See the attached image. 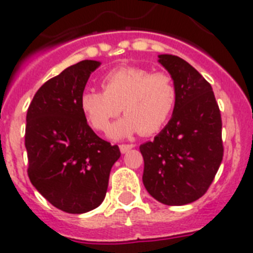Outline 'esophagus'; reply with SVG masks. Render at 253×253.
Here are the masks:
<instances>
[{
  "instance_id": "34e87169",
  "label": "esophagus",
  "mask_w": 253,
  "mask_h": 253,
  "mask_svg": "<svg viewBox=\"0 0 253 253\" xmlns=\"http://www.w3.org/2000/svg\"><path fill=\"white\" fill-rule=\"evenodd\" d=\"M132 148H135V145L133 144H121L120 145L121 153H127L129 149H132Z\"/></svg>"
}]
</instances>
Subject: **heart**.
Wrapping results in <instances>:
<instances>
[{"label": "heart", "mask_w": 253, "mask_h": 253, "mask_svg": "<svg viewBox=\"0 0 253 253\" xmlns=\"http://www.w3.org/2000/svg\"><path fill=\"white\" fill-rule=\"evenodd\" d=\"M103 91L85 90L80 108L96 131L105 132L112 120L126 113L111 129L113 137L131 133L153 135L163 128L177 104L178 91L172 75L144 67L125 66L112 70L102 80Z\"/></svg>", "instance_id": "b5f03b06"}]
</instances>
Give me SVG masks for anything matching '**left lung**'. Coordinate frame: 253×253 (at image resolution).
<instances>
[{
    "label": "left lung",
    "instance_id": "1",
    "mask_svg": "<svg viewBox=\"0 0 253 253\" xmlns=\"http://www.w3.org/2000/svg\"><path fill=\"white\" fill-rule=\"evenodd\" d=\"M159 62L178 98L168 125L140 146L142 182L159 203L186 205L205 195L221 164V114L211 85L190 63L172 54H160Z\"/></svg>",
    "mask_w": 253,
    "mask_h": 253
}]
</instances>
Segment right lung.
I'll return each instance as SVG.
<instances>
[{
	"mask_svg": "<svg viewBox=\"0 0 253 253\" xmlns=\"http://www.w3.org/2000/svg\"><path fill=\"white\" fill-rule=\"evenodd\" d=\"M99 65L84 60L45 81L26 113L30 182L54 208L70 214L103 203L111 169L121 157L117 145L90 128L80 108L87 79Z\"/></svg>",
	"mask_w": 253,
	"mask_h": 253,
	"instance_id": "add662e5",
	"label": "right lung"
}]
</instances>
